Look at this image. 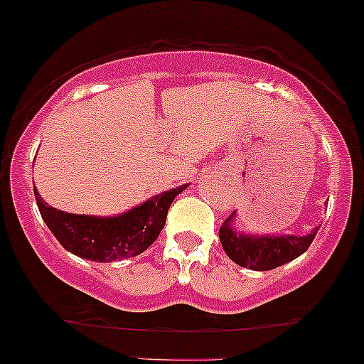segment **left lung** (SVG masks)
I'll list each match as a JSON object with an SVG mask.
<instances>
[{
  "label": "left lung",
  "instance_id": "left-lung-1",
  "mask_svg": "<svg viewBox=\"0 0 364 364\" xmlns=\"http://www.w3.org/2000/svg\"><path fill=\"white\" fill-rule=\"evenodd\" d=\"M237 210L228 215L219 228V240L228 257L238 266L254 271H269L287 264L309 249L311 242L318 233L314 228L309 235H245L235 230L233 219Z\"/></svg>",
  "mask_w": 364,
  "mask_h": 364
}]
</instances>
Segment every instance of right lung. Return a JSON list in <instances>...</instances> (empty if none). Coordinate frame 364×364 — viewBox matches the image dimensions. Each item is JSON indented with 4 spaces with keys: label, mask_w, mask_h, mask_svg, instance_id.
I'll return each instance as SVG.
<instances>
[{
    "label": "right lung",
    "mask_w": 364,
    "mask_h": 364,
    "mask_svg": "<svg viewBox=\"0 0 364 364\" xmlns=\"http://www.w3.org/2000/svg\"><path fill=\"white\" fill-rule=\"evenodd\" d=\"M186 186L155 195L141 205L112 218L63 213L48 205L36 186L34 195L43 221L63 249L95 262H112L145 252L157 240L171 203Z\"/></svg>",
    "instance_id": "1"
}]
</instances>
